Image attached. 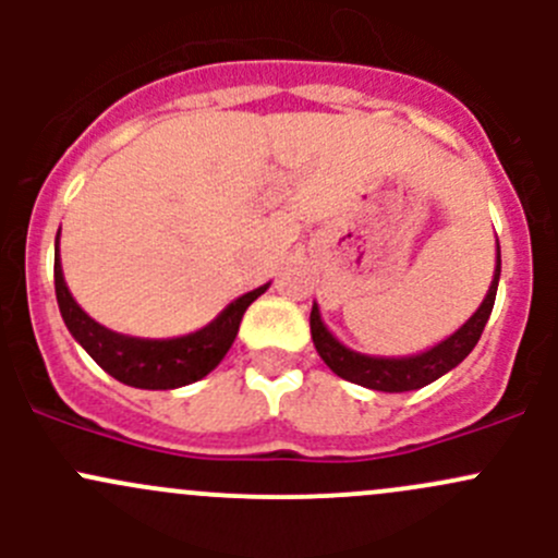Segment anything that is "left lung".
<instances>
[{
	"label": "left lung",
	"mask_w": 558,
	"mask_h": 558,
	"mask_svg": "<svg viewBox=\"0 0 558 558\" xmlns=\"http://www.w3.org/2000/svg\"><path fill=\"white\" fill-rule=\"evenodd\" d=\"M499 272H502V256H499V243H497V269H494V280L488 286L486 300L481 302L475 315L466 320L461 329H456L448 340L437 342L429 351L418 353V356H404V359H384V356H364V353L351 351V348L342 345L335 335L324 326L320 320L318 305H313L311 311V335L313 345L318 351V356L324 359L326 367L335 375H340L342 380H351L364 388H373V391H415V388L429 386L432 380L442 378L446 373H451L456 364L464 362L470 356L472 348L477 345L483 335V326H486L488 315H492L494 300H497V286H499Z\"/></svg>",
	"instance_id": "8db88e82"
}]
</instances>
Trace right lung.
Segmentation results:
<instances>
[{
	"label": "right lung",
	"mask_w": 558,
	"mask_h": 558,
	"mask_svg": "<svg viewBox=\"0 0 558 558\" xmlns=\"http://www.w3.org/2000/svg\"><path fill=\"white\" fill-rule=\"evenodd\" d=\"M53 280L61 318H64L70 335L86 348L88 356L121 384L148 388V391L189 386L194 380L205 378L207 373H213L232 348L247 305L269 289L267 283L247 291L218 315L213 324L194 331V335L172 337V340H143V337H129L105 329L102 324H97L92 315L83 313V307L72 300L70 289L64 283V272H61L59 238H56Z\"/></svg>",
	"instance_id": "right-lung-1"
}]
</instances>
